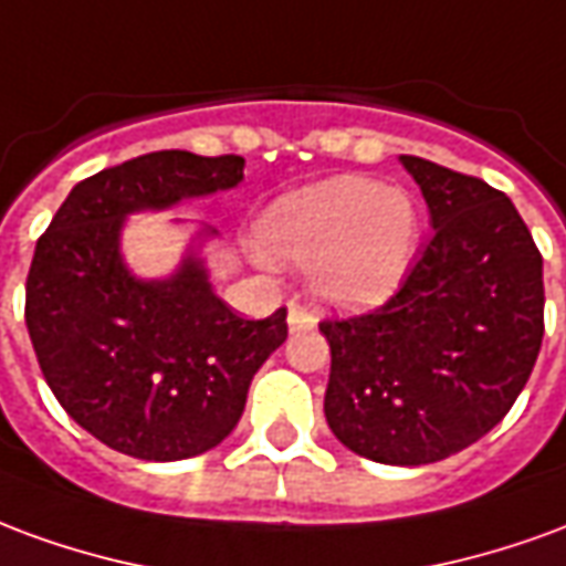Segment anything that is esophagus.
I'll return each mask as SVG.
<instances>
[{"mask_svg":"<svg viewBox=\"0 0 566 566\" xmlns=\"http://www.w3.org/2000/svg\"><path fill=\"white\" fill-rule=\"evenodd\" d=\"M287 327H291V333L312 331V327H315V318H312V315H306L303 308L291 303V308H287Z\"/></svg>","mask_w":566,"mask_h":566,"instance_id":"1","label":"esophagus"}]
</instances>
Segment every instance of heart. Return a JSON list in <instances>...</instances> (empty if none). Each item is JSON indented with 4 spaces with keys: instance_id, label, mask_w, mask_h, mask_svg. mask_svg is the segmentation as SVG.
<instances>
[{
    "instance_id": "b5f03b06",
    "label": "heart",
    "mask_w": 566,
    "mask_h": 566,
    "mask_svg": "<svg viewBox=\"0 0 566 566\" xmlns=\"http://www.w3.org/2000/svg\"><path fill=\"white\" fill-rule=\"evenodd\" d=\"M260 242L279 263L313 266L308 287L318 303L364 312L403 284L421 242V211L400 187L336 175L279 199Z\"/></svg>"
}]
</instances>
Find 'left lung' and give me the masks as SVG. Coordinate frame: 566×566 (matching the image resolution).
Masks as SVG:
<instances>
[{
    "label": "left lung",
    "instance_id": "8db88e82",
    "mask_svg": "<svg viewBox=\"0 0 566 566\" xmlns=\"http://www.w3.org/2000/svg\"><path fill=\"white\" fill-rule=\"evenodd\" d=\"M433 239L369 315L324 321V416L360 458L421 467L503 421L543 343V258L512 199L482 178L409 157Z\"/></svg>",
    "mask_w": 566,
    "mask_h": 566
}]
</instances>
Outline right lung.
Instances as JSON below:
<instances>
[{"instance_id":"right-lung-1","label":"right lung","mask_w":566,"mask_h":566,"mask_svg":"<svg viewBox=\"0 0 566 566\" xmlns=\"http://www.w3.org/2000/svg\"><path fill=\"white\" fill-rule=\"evenodd\" d=\"M245 160L154 150L72 187L27 275V327L51 391L87 433L142 461H185L233 433L248 385L287 339L284 308L245 321L214 294L202 227L166 279L120 254L129 214L233 190Z\"/></svg>"}]
</instances>
